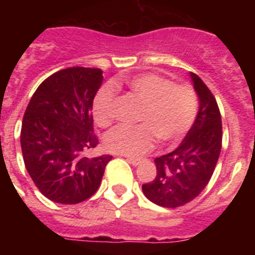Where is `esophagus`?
Wrapping results in <instances>:
<instances>
[{
    "mask_svg": "<svg viewBox=\"0 0 255 255\" xmlns=\"http://www.w3.org/2000/svg\"><path fill=\"white\" fill-rule=\"evenodd\" d=\"M126 161L129 162V163H131L132 166H138V164L140 163V159H139V158H132V157H126Z\"/></svg>",
    "mask_w": 255,
    "mask_h": 255,
    "instance_id": "1",
    "label": "esophagus"
}]
</instances>
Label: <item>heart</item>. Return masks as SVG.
I'll use <instances>...</instances> for the list:
<instances>
[{"mask_svg":"<svg viewBox=\"0 0 255 255\" xmlns=\"http://www.w3.org/2000/svg\"><path fill=\"white\" fill-rule=\"evenodd\" d=\"M132 96L144 103L139 125H119L105 136V147L116 154L138 155L154 145L155 136L163 144L181 140L193 128L198 116L199 102L195 91L189 85L175 84L172 80L147 73L126 79ZM117 98L110 85H103L93 100L94 120L107 126L115 119Z\"/></svg>","mask_w":255,"mask_h":255,"instance_id":"b5f03b06","label":"heart"}]
</instances>
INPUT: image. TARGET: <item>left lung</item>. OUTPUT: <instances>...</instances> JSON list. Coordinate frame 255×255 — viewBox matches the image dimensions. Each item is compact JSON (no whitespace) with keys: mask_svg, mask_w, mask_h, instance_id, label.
Listing matches in <instances>:
<instances>
[{"mask_svg":"<svg viewBox=\"0 0 255 255\" xmlns=\"http://www.w3.org/2000/svg\"><path fill=\"white\" fill-rule=\"evenodd\" d=\"M190 76L199 98L194 125L176 149L154 159L155 179L141 186L150 202L166 208L184 206L203 191L222 147V121L216 98L199 76L194 73Z\"/></svg>","mask_w":255,"mask_h":255,"instance_id":"8db88e82","label":"left lung"}]
</instances>
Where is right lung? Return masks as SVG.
<instances>
[{"mask_svg":"<svg viewBox=\"0 0 255 255\" xmlns=\"http://www.w3.org/2000/svg\"><path fill=\"white\" fill-rule=\"evenodd\" d=\"M102 70L69 67L47 78L22 117L20 144L35 186L61 204L84 202L98 190L112 155L87 157L97 147L92 107Z\"/></svg>","mask_w":255,"mask_h":255,"instance_id":"add662e5","label":"right lung"}]
</instances>
